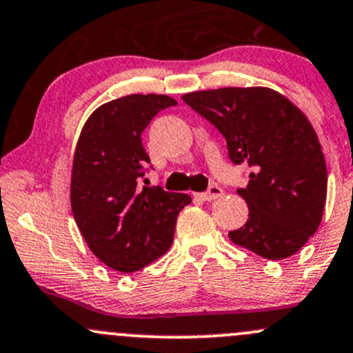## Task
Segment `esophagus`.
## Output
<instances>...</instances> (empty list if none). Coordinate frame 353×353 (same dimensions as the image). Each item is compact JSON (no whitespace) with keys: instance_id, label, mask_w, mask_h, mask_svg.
Returning <instances> with one entry per match:
<instances>
[{"instance_id":"1","label":"esophagus","mask_w":353,"mask_h":353,"mask_svg":"<svg viewBox=\"0 0 353 353\" xmlns=\"http://www.w3.org/2000/svg\"><path fill=\"white\" fill-rule=\"evenodd\" d=\"M198 196L199 199H203V201H214V199H218L220 196H223V189L220 186H216V184H213V186L208 188L206 192H199Z\"/></svg>"}]
</instances>
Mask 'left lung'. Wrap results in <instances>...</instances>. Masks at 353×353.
Returning a JSON list of instances; mask_svg holds the SVG:
<instances>
[{
  "label": "left lung",
  "instance_id": "8db88e82",
  "mask_svg": "<svg viewBox=\"0 0 353 353\" xmlns=\"http://www.w3.org/2000/svg\"><path fill=\"white\" fill-rule=\"evenodd\" d=\"M183 99L225 137L230 161L252 169L247 188L236 191L248 220L230 240L269 261L294 255L318 230L326 203V162L310 120L269 88L210 89Z\"/></svg>",
  "mask_w": 353,
  "mask_h": 353
}]
</instances>
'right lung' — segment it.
Returning a JSON list of instances; mask_svg holds the SVG:
<instances>
[{
  "mask_svg": "<svg viewBox=\"0 0 353 353\" xmlns=\"http://www.w3.org/2000/svg\"><path fill=\"white\" fill-rule=\"evenodd\" d=\"M165 94H130L99 106L84 123L70 176V206L88 247L105 265L135 272L172 245L188 194L140 186L148 159L142 132L161 110L176 106Z\"/></svg>",
  "mask_w": 353,
  "mask_h": 353,
  "instance_id": "1",
  "label": "right lung"
}]
</instances>
